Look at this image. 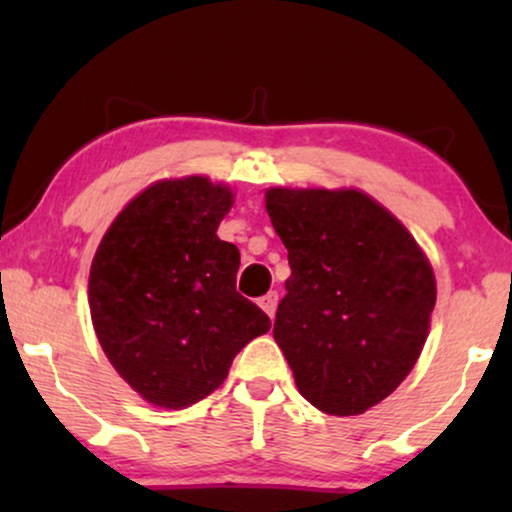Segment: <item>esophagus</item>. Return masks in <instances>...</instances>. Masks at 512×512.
<instances>
[{"label":"esophagus","mask_w":512,"mask_h":512,"mask_svg":"<svg viewBox=\"0 0 512 512\" xmlns=\"http://www.w3.org/2000/svg\"><path fill=\"white\" fill-rule=\"evenodd\" d=\"M257 303H260V308L264 310V313H267L269 317H274V313H276V305H279V293H276V291H269L267 296H262L260 301H257Z\"/></svg>","instance_id":"1"}]
</instances>
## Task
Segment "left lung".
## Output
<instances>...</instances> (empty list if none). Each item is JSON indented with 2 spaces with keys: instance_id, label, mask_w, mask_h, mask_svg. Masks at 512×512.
<instances>
[{
  "instance_id": "left-lung-1",
  "label": "left lung",
  "mask_w": 512,
  "mask_h": 512,
  "mask_svg": "<svg viewBox=\"0 0 512 512\" xmlns=\"http://www.w3.org/2000/svg\"><path fill=\"white\" fill-rule=\"evenodd\" d=\"M291 276L274 339L298 392L332 416L383 402L421 356L436 276L407 228L358 190H267Z\"/></svg>"
}]
</instances>
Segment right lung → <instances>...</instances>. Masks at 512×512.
Wrapping results in <instances>:
<instances>
[{
  "label": "right lung",
  "instance_id": "1",
  "mask_svg": "<svg viewBox=\"0 0 512 512\" xmlns=\"http://www.w3.org/2000/svg\"><path fill=\"white\" fill-rule=\"evenodd\" d=\"M233 192L202 175L146 187L110 223L88 276L98 342L146 402L182 409L226 380L272 322L236 291L240 252L216 236Z\"/></svg>",
  "mask_w": 512,
  "mask_h": 512
}]
</instances>
